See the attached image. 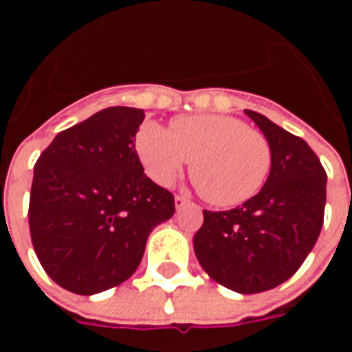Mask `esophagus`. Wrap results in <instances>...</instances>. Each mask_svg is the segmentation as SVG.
Returning a JSON list of instances; mask_svg holds the SVG:
<instances>
[{"instance_id": "1", "label": "esophagus", "mask_w": 352, "mask_h": 352, "mask_svg": "<svg viewBox=\"0 0 352 352\" xmlns=\"http://www.w3.org/2000/svg\"><path fill=\"white\" fill-rule=\"evenodd\" d=\"M186 204H188V198H186V196H181V194H179V196H175V207H177V209H181V207H184Z\"/></svg>"}]
</instances>
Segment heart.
I'll return each instance as SVG.
<instances>
[{"instance_id": "obj_1", "label": "heart", "mask_w": 352, "mask_h": 352, "mask_svg": "<svg viewBox=\"0 0 352 352\" xmlns=\"http://www.w3.org/2000/svg\"><path fill=\"white\" fill-rule=\"evenodd\" d=\"M143 168L158 184H171L190 160L201 196L219 207L251 199L272 171V146L262 131L224 115L179 116L169 124L146 122L135 139Z\"/></svg>"}]
</instances>
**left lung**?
I'll return each mask as SVG.
<instances>
[{"label":"left lung","mask_w":352,"mask_h":352,"mask_svg":"<svg viewBox=\"0 0 352 352\" xmlns=\"http://www.w3.org/2000/svg\"><path fill=\"white\" fill-rule=\"evenodd\" d=\"M272 146L262 190L230 211H204L194 252L206 273L239 294L290 279L315 247L324 221L326 171L302 138L245 109Z\"/></svg>","instance_id":"left-lung-1"}]
</instances>
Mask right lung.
Listing matches in <instances>:
<instances>
[{
  "instance_id": "right-lung-1",
  "label": "right lung",
  "mask_w": 352,
  "mask_h": 352,
  "mask_svg": "<svg viewBox=\"0 0 352 352\" xmlns=\"http://www.w3.org/2000/svg\"><path fill=\"white\" fill-rule=\"evenodd\" d=\"M143 109L109 107L60 131L35 162L30 234L50 279L92 296L138 270L154 226L175 213L135 151Z\"/></svg>"
}]
</instances>
